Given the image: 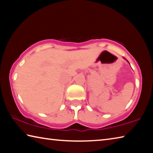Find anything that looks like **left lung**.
Masks as SVG:
<instances>
[{
	"instance_id": "8db88e82",
	"label": "left lung",
	"mask_w": 153,
	"mask_h": 153,
	"mask_svg": "<svg viewBox=\"0 0 153 153\" xmlns=\"http://www.w3.org/2000/svg\"><path fill=\"white\" fill-rule=\"evenodd\" d=\"M124 59H125V58H124Z\"/></svg>"
}]
</instances>
